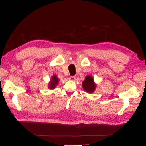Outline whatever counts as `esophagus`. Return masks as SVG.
Here are the masks:
<instances>
[{
    "label": "esophagus",
    "mask_w": 146,
    "mask_h": 146,
    "mask_svg": "<svg viewBox=\"0 0 146 146\" xmlns=\"http://www.w3.org/2000/svg\"><path fill=\"white\" fill-rule=\"evenodd\" d=\"M76 76H70L69 77V80H72V81H74L75 80H76Z\"/></svg>",
    "instance_id": "obj_1"
}]
</instances>
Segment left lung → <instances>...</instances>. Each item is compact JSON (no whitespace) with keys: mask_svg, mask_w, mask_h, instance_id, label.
<instances>
[{"mask_svg":"<svg viewBox=\"0 0 146 146\" xmlns=\"http://www.w3.org/2000/svg\"><path fill=\"white\" fill-rule=\"evenodd\" d=\"M82 86L83 90L88 93H92L96 89V85L94 83V81L90 76H87L85 77V80L82 82Z\"/></svg>","mask_w":146,"mask_h":146,"instance_id":"obj_1","label":"left lung"}]
</instances>
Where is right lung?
<instances>
[{
  "label": "right lung",
  "instance_id": "add662e5",
  "mask_svg": "<svg viewBox=\"0 0 146 146\" xmlns=\"http://www.w3.org/2000/svg\"><path fill=\"white\" fill-rule=\"evenodd\" d=\"M59 82L58 80V77H56V75L55 76H52L51 78V80L49 82V85H48V88H50V89H54V88L56 87V86L58 85V83Z\"/></svg>",
  "mask_w": 146,
  "mask_h": 146
}]
</instances>
